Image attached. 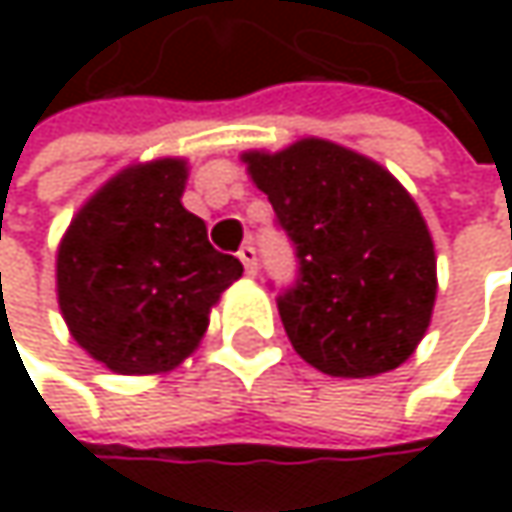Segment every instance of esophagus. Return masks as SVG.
<instances>
[{"label":"esophagus","mask_w":512,"mask_h":512,"mask_svg":"<svg viewBox=\"0 0 512 512\" xmlns=\"http://www.w3.org/2000/svg\"><path fill=\"white\" fill-rule=\"evenodd\" d=\"M240 260H243V266H246L249 275H257V252L252 243H246V246L240 249Z\"/></svg>","instance_id":"obj_1"}]
</instances>
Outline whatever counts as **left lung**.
<instances>
[{
    "instance_id": "1",
    "label": "left lung",
    "mask_w": 512,
    "mask_h": 512,
    "mask_svg": "<svg viewBox=\"0 0 512 512\" xmlns=\"http://www.w3.org/2000/svg\"><path fill=\"white\" fill-rule=\"evenodd\" d=\"M243 162L296 246V284L278 296L293 350L329 376L400 367L436 302L433 237L412 195L379 162L326 139Z\"/></svg>"
}]
</instances>
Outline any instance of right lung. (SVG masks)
I'll list each match as a JSON object with an SVG mask.
<instances>
[{
	"label": "right lung",
	"instance_id": "right-lung-1",
	"mask_svg": "<svg viewBox=\"0 0 512 512\" xmlns=\"http://www.w3.org/2000/svg\"><path fill=\"white\" fill-rule=\"evenodd\" d=\"M186 159L130 165L73 216L55 257L58 308L73 341L124 376L189 356L243 263L207 240L180 198Z\"/></svg>",
	"mask_w": 512,
	"mask_h": 512
}]
</instances>
